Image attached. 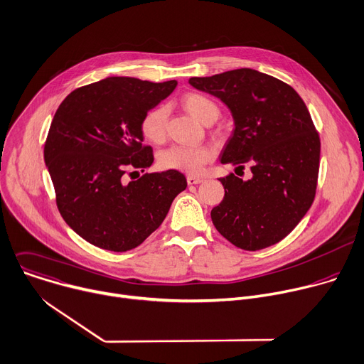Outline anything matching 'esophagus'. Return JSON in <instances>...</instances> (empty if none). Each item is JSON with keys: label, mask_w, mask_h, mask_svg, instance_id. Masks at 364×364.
<instances>
[{"label": "esophagus", "mask_w": 364, "mask_h": 364, "mask_svg": "<svg viewBox=\"0 0 364 364\" xmlns=\"http://www.w3.org/2000/svg\"><path fill=\"white\" fill-rule=\"evenodd\" d=\"M203 182V178H199V176H188V185H198Z\"/></svg>", "instance_id": "obj_1"}]
</instances>
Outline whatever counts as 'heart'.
Masks as SVG:
<instances>
[{"label": "heart", "mask_w": 364, "mask_h": 364, "mask_svg": "<svg viewBox=\"0 0 364 364\" xmlns=\"http://www.w3.org/2000/svg\"><path fill=\"white\" fill-rule=\"evenodd\" d=\"M182 106L199 122L208 124L220 116V107L208 96L202 93H186L181 99ZM169 110L165 105H158L149 109L140 120L141 134L152 143H162L166 137ZM213 149L206 144L185 146L175 144L159 155V164L165 169L181 171L185 173H199L202 168L212 161Z\"/></svg>", "instance_id": "heart-1"}]
</instances>
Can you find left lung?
Listing matches in <instances>:
<instances>
[{"label":"left lung","mask_w":364,"mask_h":364,"mask_svg":"<svg viewBox=\"0 0 364 364\" xmlns=\"http://www.w3.org/2000/svg\"><path fill=\"white\" fill-rule=\"evenodd\" d=\"M189 83L232 113L235 127L221 164L250 165L252 172L248 181L234 173L220 179L225 195L210 210L215 228L245 251L279 242L303 220L317 189L320 137L306 103L289 85L252 68Z\"/></svg>","instance_id":"1"}]
</instances>
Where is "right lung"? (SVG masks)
I'll use <instances>...</instances> for the list:
<instances>
[{
	"mask_svg": "<svg viewBox=\"0 0 364 364\" xmlns=\"http://www.w3.org/2000/svg\"><path fill=\"white\" fill-rule=\"evenodd\" d=\"M176 80L107 77L73 90L58 106L44 144L55 203L67 225L95 247L124 252L156 231L186 178L143 173L154 164L140 120L168 97Z\"/></svg>",
	"mask_w": 364,
	"mask_h": 364,
	"instance_id": "add662e5",
	"label": "right lung"
}]
</instances>
